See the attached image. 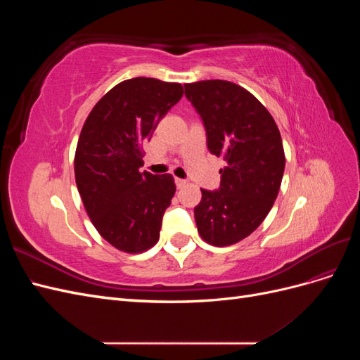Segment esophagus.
<instances>
[{"label": "esophagus", "mask_w": 360, "mask_h": 360, "mask_svg": "<svg viewBox=\"0 0 360 360\" xmlns=\"http://www.w3.org/2000/svg\"><path fill=\"white\" fill-rule=\"evenodd\" d=\"M188 184V180H183V179H176V186L179 188V189H181V188H184Z\"/></svg>", "instance_id": "1"}]
</instances>
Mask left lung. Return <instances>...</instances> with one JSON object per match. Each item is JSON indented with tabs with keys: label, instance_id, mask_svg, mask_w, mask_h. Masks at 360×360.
<instances>
[{
	"label": "left lung",
	"instance_id": "obj_1",
	"mask_svg": "<svg viewBox=\"0 0 360 360\" xmlns=\"http://www.w3.org/2000/svg\"><path fill=\"white\" fill-rule=\"evenodd\" d=\"M198 112L207 148L222 158L219 189H201L195 222L202 240L228 246L254 233L266 219L281 188L284 147L274 117L255 97L230 81L184 85Z\"/></svg>",
	"mask_w": 360,
	"mask_h": 360
}]
</instances>
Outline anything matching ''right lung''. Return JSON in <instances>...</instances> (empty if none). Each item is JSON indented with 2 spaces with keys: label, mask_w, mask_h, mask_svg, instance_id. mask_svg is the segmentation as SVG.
Instances as JSON below:
<instances>
[{
  "label": "right lung",
  "mask_w": 360,
  "mask_h": 360,
  "mask_svg": "<svg viewBox=\"0 0 360 360\" xmlns=\"http://www.w3.org/2000/svg\"><path fill=\"white\" fill-rule=\"evenodd\" d=\"M183 96L181 84L155 78L120 82L86 117L75 155V179L99 234L129 254L159 240L163 213L176 193L169 174L139 172L141 144Z\"/></svg>",
  "instance_id": "obj_1"
}]
</instances>
